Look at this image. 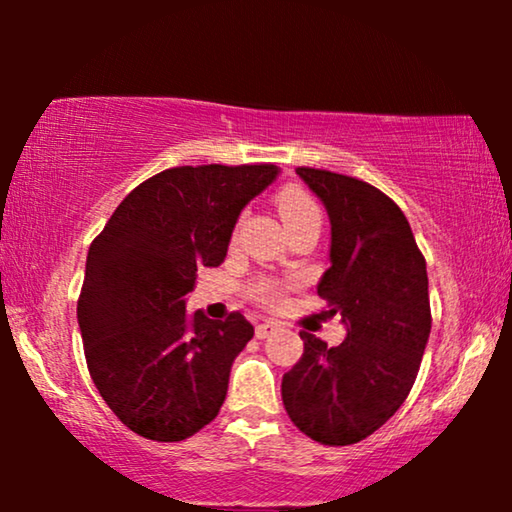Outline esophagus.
<instances>
[{
	"mask_svg": "<svg viewBox=\"0 0 512 512\" xmlns=\"http://www.w3.org/2000/svg\"><path fill=\"white\" fill-rule=\"evenodd\" d=\"M277 331H279L277 321H261V324L256 326V338L263 340V338H268V335L277 333Z\"/></svg>",
	"mask_w": 512,
	"mask_h": 512,
	"instance_id": "34e87169",
	"label": "esophagus"
}]
</instances>
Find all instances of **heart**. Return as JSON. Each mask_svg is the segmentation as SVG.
<instances>
[{"label":"heart","instance_id":"b5f03b06","mask_svg":"<svg viewBox=\"0 0 512 512\" xmlns=\"http://www.w3.org/2000/svg\"><path fill=\"white\" fill-rule=\"evenodd\" d=\"M277 207L286 228L296 226V223H303L307 219L321 221L319 205L305 191H300V188H284V191L277 195ZM251 296L263 305H279V300H282V284L272 282V279H258V282L251 286Z\"/></svg>","mask_w":512,"mask_h":512}]
</instances>
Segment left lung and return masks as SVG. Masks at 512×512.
I'll use <instances>...</instances> for the list:
<instances>
[{
	"mask_svg": "<svg viewBox=\"0 0 512 512\" xmlns=\"http://www.w3.org/2000/svg\"><path fill=\"white\" fill-rule=\"evenodd\" d=\"M331 219V268L317 293L347 326L338 347L310 333L282 377L291 422L321 445L375 433L408 398L431 333L426 261L405 214L375 186L298 167Z\"/></svg>",
	"mask_w": 512,
	"mask_h": 512,
	"instance_id": "obj_1",
	"label": "left lung"
}]
</instances>
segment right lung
<instances>
[{"mask_svg": "<svg viewBox=\"0 0 512 512\" xmlns=\"http://www.w3.org/2000/svg\"><path fill=\"white\" fill-rule=\"evenodd\" d=\"M277 165L172 167L128 193L88 249L76 317L90 377L139 436L177 443L219 415L254 326L186 312L200 268L228 254L240 212Z\"/></svg>", "mask_w": 512, "mask_h": 512, "instance_id": "1", "label": "right lung"}]
</instances>
